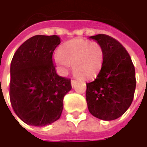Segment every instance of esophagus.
Here are the masks:
<instances>
[{
  "label": "esophagus",
  "instance_id": "esophagus-1",
  "mask_svg": "<svg viewBox=\"0 0 147 147\" xmlns=\"http://www.w3.org/2000/svg\"><path fill=\"white\" fill-rule=\"evenodd\" d=\"M71 86H75V84L76 83V80H71Z\"/></svg>",
  "mask_w": 147,
  "mask_h": 147
}]
</instances>
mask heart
I'll list each match as a JSON object with an SVG mask.
<instances>
[{
	"mask_svg": "<svg viewBox=\"0 0 147 147\" xmlns=\"http://www.w3.org/2000/svg\"><path fill=\"white\" fill-rule=\"evenodd\" d=\"M105 52L102 45L83 38L68 41L55 55V63L66 72L72 64L74 73L83 80L94 79L102 70Z\"/></svg>",
	"mask_w": 147,
	"mask_h": 147,
	"instance_id": "1",
	"label": "heart"
}]
</instances>
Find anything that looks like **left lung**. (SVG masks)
Here are the masks:
<instances>
[{
    "mask_svg": "<svg viewBox=\"0 0 147 147\" xmlns=\"http://www.w3.org/2000/svg\"><path fill=\"white\" fill-rule=\"evenodd\" d=\"M104 49L100 73L86 83V98L90 113L103 120L121 117L129 108L136 86V71L129 53L117 40L106 34L90 37Z\"/></svg>",
    "mask_w": 147,
    "mask_h": 147,
    "instance_id": "obj_1",
    "label": "left lung"
}]
</instances>
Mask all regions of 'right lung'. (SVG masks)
<instances>
[{
	"label": "right lung",
	"instance_id": "1",
	"mask_svg": "<svg viewBox=\"0 0 147 147\" xmlns=\"http://www.w3.org/2000/svg\"><path fill=\"white\" fill-rule=\"evenodd\" d=\"M61 43L57 35H35L18 48L12 57L10 102L24 123L43 127L61 117L71 80L58 76L53 53Z\"/></svg>",
	"mask_w": 147,
	"mask_h": 147
}]
</instances>
